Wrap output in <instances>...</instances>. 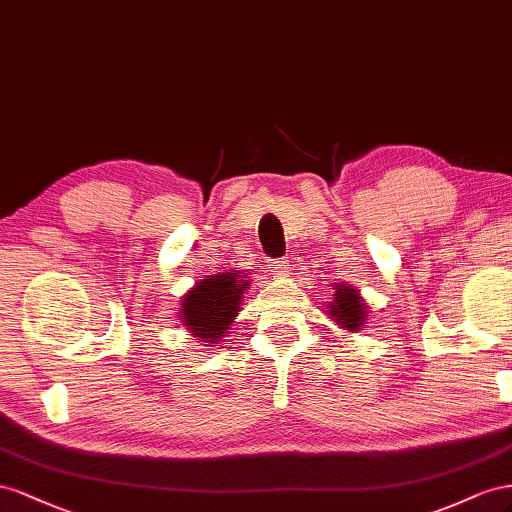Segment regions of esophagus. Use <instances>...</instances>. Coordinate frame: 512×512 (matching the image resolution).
Wrapping results in <instances>:
<instances>
[{"mask_svg":"<svg viewBox=\"0 0 512 512\" xmlns=\"http://www.w3.org/2000/svg\"><path fill=\"white\" fill-rule=\"evenodd\" d=\"M270 268L276 276H289L291 274V268H289V261L287 259H276V261H270Z\"/></svg>","mask_w":512,"mask_h":512,"instance_id":"1","label":"esophagus"}]
</instances>
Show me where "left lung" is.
I'll return each instance as SVG.
<instances>
[{"mask_svg": "<svg viewBox=\"0 0 512 512\" xmlns=\"http://www.w3.org/2000/svg\"><path fill=\"white\" fill-rule=\"evenodd\" d=\"M332 289L334 294L326 306V315L341 330L360 332L369 319V306L360 296V291L347 283H332Z\"/></svg>", "mask_w": 512, "mask_h": 512, "instance_id": "1", "label": "left lung"}]
</instances>
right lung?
<instances>
[{
	"mask_svg": "<svg viewBox=\"0 0 512 512\" xmlns=\"http://www.w3.org/2000/svg\"><path fill=\"white\" fill-rule=\"evenodd\" d=\"M248 287L251 276L244 270H229L201 279L180 298L178 317L182 326L208 347L223 341L240 315Z\"/></svg>",
	"mask_w": 512,
	"mask_h": 512,
	"instance_id": "add662e5",
	"label": "right lung"
}]
</instances>
